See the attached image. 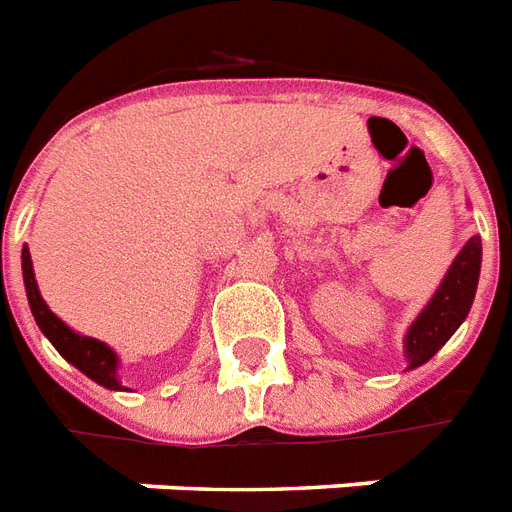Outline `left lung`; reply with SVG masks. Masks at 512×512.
Here are the masks:
<instances>
[{
    "label": "left lung",
    "instance_id": "obj_1",
    "mask_svg": "<svg viewBox=\"0 0 512 512\" xmlns=\"http://www.w3.org/2000/svg\"><path fill=\"white\" fill-rule=\"evenodd\" d=\"M478 276H481V236H473L456 255L432 300L408 327L405 335L408 370L432 360L440 346L456 333V327L467 319L478 290Z\"/></svg>",
    "mask_w": 512,
    "mask_h": 512
}]
</instances>
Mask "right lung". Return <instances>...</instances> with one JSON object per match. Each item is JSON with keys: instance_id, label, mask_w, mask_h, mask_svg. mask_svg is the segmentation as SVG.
I'll use <instances>...</instances> for the list:
<instances>
[{"instance_id": "1", "label": "right lung", "mask_w": 512, "mask_h": 512, "mask_svg": "<svg viewBox=\"0 0 512 512\" xmlns=\"http://www.w3.org/2000/svg\"><path fill=\"white\" fill-rule=\"evenodd\" d=\"M23 265V284H26V295H29L31 314L37 319V325L42 333L48 335V341L58 349V354L66 362H72L74 368L83 370L85 376L93 378L96 384L107 386V389H123L117 381V354L109 349L107 343L88 338V335L74 333L72 327H66L61 319L48 308V303L42 300L34 279V265H31L29 247H23L21 252Z\"/></svg>"}]
</instances>
